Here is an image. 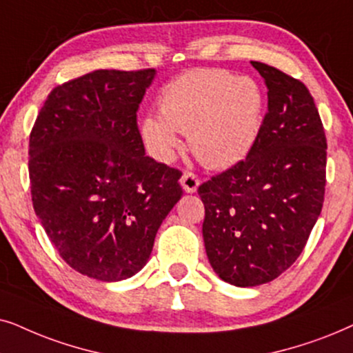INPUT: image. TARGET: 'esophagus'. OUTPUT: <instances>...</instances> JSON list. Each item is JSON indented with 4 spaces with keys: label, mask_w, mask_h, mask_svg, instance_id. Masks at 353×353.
Masks as SVG:
<instances>
[{
    "label": "esophagus",
    "mask_w": 353,
    "mask_h": 353,
    "mask_svg": "<svg viewBox=\"0 0 353 353\" xmlns=\"http://www.w3.org/2000/svg\"><path fill=\"white\" fill-rule=\"evenodd\" d=\"M181 184H182V187H184L185 192H189V194H194V192H196V189H199L200 179H199V176H196L195 172L185 171L181 177Z\"/></svg>",
    "instance_id": "1"
}]
</instances>
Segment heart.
<instances>
[{
	"instance_id": "1",
	"label": "heart",
	"mask_w": 353,
	"mask_h": 353,
	"mask_svg": "<svg viewBox=\"0 0 353 353\" xmlns=\"http://www.w3.org/2000/svg\"><path fill=\"white\" fill-rule=\"evenodd\" d=\"M265 98L258 83L228 70H192L169 83L159 98L161 117L148 116L143 137L159 158L169 159L189 139L190 152L205 166L231 168L255 147Z\"/></svg>"
}]
</instances>
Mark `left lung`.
I'll return each instance as SVG.
<instances>
[{
	"label": "left lung",
	"instance_id": "obj_1",
	"mask_svg": "<svg viewBox=\"0 0 353 353\" xmlns=\"http://www.w3.org/2000/svg\"><path fill=\"white\" fill-rule=\"evenodd\" d=\"M268 88V111L245 159L199 187L210 265L225 283L253 288L294 265L321 213L326 135L299 79L252 61Z\"/></svg>",
	"mask_w": 353,
	"mask_h": 353
}]
</instances>
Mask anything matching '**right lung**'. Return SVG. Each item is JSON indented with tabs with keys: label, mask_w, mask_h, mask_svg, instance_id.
I'll use <instances>...</instances> for the list:
<instances>
[{
	"label": "right lung",
	"mask_w": 353,
	"mask_h": 353,
	"mask_svg": "<svg viewBox=\"0 0 353 353\" xmlns=\"http://www.w3.org/2000/svg\"><path fill=\"white\" fill-rule=\"evenodd\" d=\"M154 69H100L50 92L32 128V203L46 236L88 278L128 279L182 196V172L145 157L137 111Z\"/></svg>",
	"instance_id": "1"
}]
</instances>
